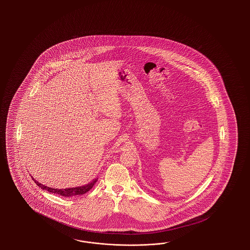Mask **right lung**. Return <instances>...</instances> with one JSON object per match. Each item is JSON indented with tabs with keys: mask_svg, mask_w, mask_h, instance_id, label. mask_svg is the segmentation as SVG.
<instances>
[{
	"mask_svg": "<svg viewBox=\"0 0 250 250\" xmlns=\"http://www.w3.org/2000/svg\"><path fill=\"white\" fill-rule=\"evenodd\" d=\"M33 180H34V178H33ZM34 181L37 183V185H38L42 189H45V190H47L49 192H52V193L61 195V196L73 197L78 196V195H83L84 193L88 192L93 187V185L96 183V182L98 181V179H94L92 182L86 184V185H83V186L75 187V188H68V189H54V188H49V187L45 186V185H43V184L37 182L36 180H34Z\"/></svg>",
	"mask_w": 250,
	"mask_h": 250,
	"instance_id": "add662e5",
	"label": "right lung"
}]
</instances>
